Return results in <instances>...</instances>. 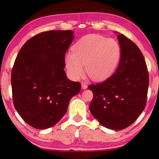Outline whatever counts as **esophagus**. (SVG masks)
Wrapping results in <instances>:
<instances>
[{
	"label": "esophagus",
	"mask_w": 159,
	"mask_h": 159,
	"mask_svg": "<svg viewBox=\"0 0 159 159\" xmlns=\"http://www.w3.org/2000/svg\"><path fill=\"white\" fill-rule=\"evenodd\" d=\"M81 86H82V89H83V90H85V89L88 88V85H87V84H85L84 83H82Z\"/></svg>",
	"instance_id": "obj_1"
}]
</instances>
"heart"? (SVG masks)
I'll return each mask as SVG.
<instances>
[{
	"mask_svg": "<svg viewBox=\"0 0 159 159\" xmlns=\"http://www.w3.org/2000/svg\"><path fill=\"white\" fill-rule=\"evenodd\" d=\"M121 47L118 41L96 34L80 38L74 45L72 52L64 55L67 72L73 80L84 75V65L88 75L94 80H103L109 77L119 64Z\"/></svg>",
	"mask_w": 159,
	"mask_h": 159,
	"instance_id": "1",
	"label": "heart"
}]
</instances>
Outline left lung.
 Listing matches in <instances>:
<instances>
[{"instance_id":"obj_1","label":"left lung","mask_w":159,"mask_h":159,"mask_svg":"<svg viewBox=\"0 0 159 159\" xmlns=\"http://www.w3.org/2000/svg\"><path fill=\"white\" fill-rule=\"evenodd\" d=\"M117 34L121 47L116 70L106 81L91 84V114L102 126L113 130L131 125L144 110L149 77L142 52L122 34Z\"/></svg>"}]
</instances>
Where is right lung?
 Wrapping results in <instances>:
<instances>
[{
  "label": "right lung",
  "mask_w": 159,
  "mask_h": 159,
  "mask_svg": "<svg viewBox=\"0 0 159 159\" xmlns=\"http://www.w3.org/2000/svg\"><path fill=\"white\" fill-rule=\"evenodd\" d=\"M74 38L71 30L41 32L27 41L16 56L11 73L14 105L35 129L58 123L81 90L64 71V55Z\"/></svg>",
  "instance_id": "obj_1"
}]
</instances>
